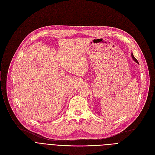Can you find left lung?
<instances>
[{"instance_id":"left-lung-1","label":"left lung","mask_w":155,"mask_h":155,"mask_svg":"<svg viewBox=\"0 0 155 155\" xmlns=\"http://www.w3.org/2000/svg\"><path fill=\"white\" fill-rule=\"evenodd\" d=\"M131 56H132V58L133 59V60H134L135 62H136L137 64H139V63H138L137 60L134 58V55H133V53H131Z\"/></svg>"}]
</instances>
